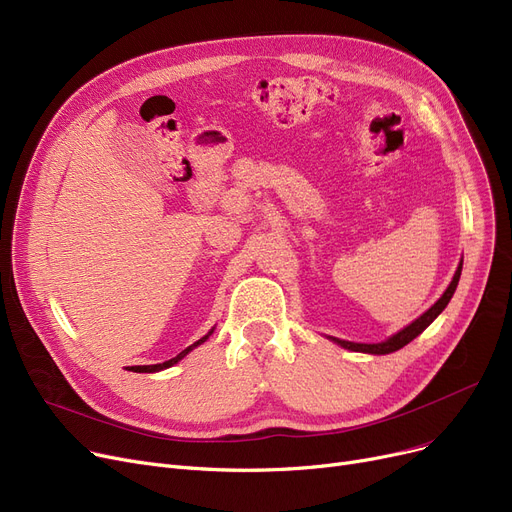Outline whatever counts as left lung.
I'll return each mask as SVG.
<instances>
[{
    "label": "left lung",
    "mask_w": 512,
    "mask_h": 512,
    "mask_svg": "<svg viewBox=\"0 0 512 512\" xmlns=\"http://www.w3.org/2000/svg\"><path fill=\"white\" fill-rule=\"evenodd\" d=\"M461 270H463V263L459 265V270H456L450 286L446 288V292L442 294V297L432 305V309H427L419 319H415L411 326H407L405 330H400L398 334H394L392 338L384 340V342H378V344H359V342H348V340H340V338H332L334 342H338L340 346L348 348V351H357V353H371V355H388V353H394L398 351V348H402L405 344H409L413 338H417L432 321L444 311V307L450 303L452 294L456 290V284H459V278H461Z\"/></svg>",
    "instance_id": "left-lung-1"
}]
</instances>
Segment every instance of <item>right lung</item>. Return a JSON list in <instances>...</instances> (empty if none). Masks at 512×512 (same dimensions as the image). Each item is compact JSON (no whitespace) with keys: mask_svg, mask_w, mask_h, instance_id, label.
Instances as JSON below:
<instances>
[{"mask_svg":"<svg viewBox=\"0 0 512 512\" xmlns=\"http://www.w3.org/2000/svg\"><path fill=\"white\" fill-rule=\"evenodd\" d=\"M211 334V332H209ZM209 334L207 336H203L201 340H197L195 344H191V346H186L182 353H178L174 359H170V361H166V363H157V365H134V367H130V371H134V373H153V371H161V369H168V367H172V365H176L180 359H184L188 353L193 351L195 346H199L201 342H205L207 338H209Z\"/></svg>","mask_w":512,"mask_h":512,"instance_id":"add662e5","label":"right lung"}]
</instances>
